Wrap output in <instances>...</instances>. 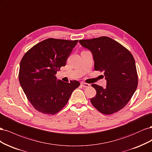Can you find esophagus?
Wrapping results in <instances>:
<instances>
[{"instance_id":"1","label":"esophagus","mask_w":152,"mask_h":152,"mask_svg":"<svg viewBox=\"0 0 152 152\" xmlns=\"http://www.w3.org/2000/svg\"><path fill=\"white\" fill-rule=\"evenodd\" d=\"M81 85L83 86L84 87H88L90 85L89 84H87V83H85V82H82L81 83Z\"/></svg>"}]
</instances>
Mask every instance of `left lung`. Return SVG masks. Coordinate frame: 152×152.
I'll return each mask as SVG.
<instances>
[{
  "label": "left lung",
  "mask_w": 152,
  "mask_h": 152,
  "mask_svg": "<svg viewBox=\"0 0 152 152\" xmlns=\"http://www.w3.org/2000/svg\"><path fill=\"white\" fill-rule=\"evenodd\" d=\"M82 46L93 54L94 70L104 72L107 86L92 84L96 95L91 102L99 112L112 114L129 102L137 86L135 60L121 44L108 37L80 40Z\"/></svg>",
  "instance_id": "8db88e82"
}]
</instances>
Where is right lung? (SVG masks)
Here are the masks:
<instances>
[{"label": "right lung", "instance_id": "add662e5", "mask_svg": "<svg viewBox=\"0 0 152 152\" xmlns=\"http://www.w3.org/2000/svg\"><path fill=\"white\" fill-rule=\"evenodd\" d=\"M78 40L50 38L27 51L20 65L19 80L27 98L37 111L54 115L65 107L79 82L58 80L55 75L66 65Z\"/></svg>", "mask_w": 152, "mask_h": 152}]
</instances>
